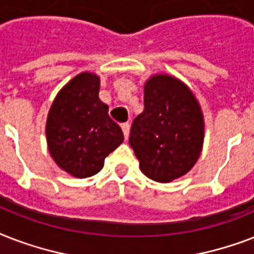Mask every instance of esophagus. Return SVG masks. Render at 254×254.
Returning a JSON list of instances; mask_svg holds the SVG:
<instances>
[{"label":"esophagus","mask_w":254,"mask_h":254,"mask_svg":"<svg viewBox=\"0 0 254 254\" xmlns=\"http://www.w3.org/2000/svg\"><path fill=\"white\" fill-rule=\"evenodd\" d=\"M121 129H123V133H124V137H125V139L129 137V133H130V124L129 123H125L121 125Z\"/></svg>","instance_id":"obj_1"}]
</instances>
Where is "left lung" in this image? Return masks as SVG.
Wrapping results in <instances>:
<instances>
[{"instance_id":"8db88e82","label":"left lung","mask_w":254,"mask_h":254,"mask_svg":"<svg viewBox=\"0 0 254 254\" xmlns=\"http://www.w3.org/2000/svg\"><path fill=\"white\" fill-rule=\"evenodd\" d=\"M143 107L131 124L129 145L141 171L167 183L196 163L204 137L203 115L189 88L167 75L146 81Z\"/></svg>"}]
</instances>
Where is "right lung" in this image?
<instances>
[{
  "label": "right lung",
  "instance_id": "1",
  "mask_svg": "<svg viewBox=\"0 0 254 254\" xmlns=\"http://www.w3.org/2000/svg\"><path fill=\"white\" fill-rule=\"evenodd\" d=\"M100 80L83 72L65 85L50 109L46 135L57 165L76 178L103 169L104 159L123 143L121 127L99 99Z\"/></svg>",
  "mask_w": 254,
  "mask_h": 254
}]
</instances>
